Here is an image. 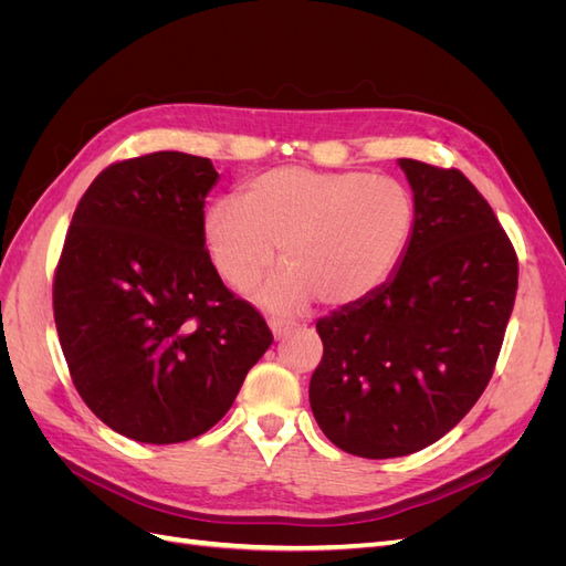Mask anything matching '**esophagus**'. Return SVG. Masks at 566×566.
Returning <instances> with one entry per match:
<instances>
[{"label":"esophagus","instance_id":"esophagus-1","mask_svg":"<svg viewBox=\"0 0 566 566\" xmlns=\"http://www.w3.org/2000/svg\"><path fill=\"white\" fill-rule=\"evenodd\" d=\"M269 325H271V331H273V335H276V337H283V335H287L293 328H297L295 321L281 318V316H271V318H269Z\"/></svg>","mask_w":566,"mask_h":566}]
</instances>
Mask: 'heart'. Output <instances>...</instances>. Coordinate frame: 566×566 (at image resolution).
I'll use <instances>...</instances> for the list:
<instances>
[{
    "label": "heart",
    "instance_id": "b5f03b06",
    "mask_svg": "<svg viewBox=\"0 0 566 566\" xmlns=\"http://www.w3.org/2000/svg\"><path fill=\"white\" fill-rule=\"evenodd\" d=\"M413 229L408 186L361 169H269L241 202L219 200L205 214V243L235 290L260 281L281 248L287 269L262 290L273 310H297L312 295L323 304L370 295L401 262Z\"/></svg>",
    "mask_w": 566,
    "mask_h": 566
}]
</instances>
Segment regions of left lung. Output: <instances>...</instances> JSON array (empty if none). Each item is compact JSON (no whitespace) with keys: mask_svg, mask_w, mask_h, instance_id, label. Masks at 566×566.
Returning <instances> with one entry per match:
<instances>
[{"mask_svg":"<svg viewBox=\"0 0 566 566\" xmlns=\"http://www.w3.org/2000/svg\"><path fill=\"white\" fill-rule=\"evenodd\" d=\"M416 229L397 273L318 318L310 401L323 434L361 458L430 447L482 397L517 295V252L455 167L401 158Z\"/></svg>","mask_w":566,"mask_h":566,"instance_id":"obj_1","label":"left lung"}]
</instances>
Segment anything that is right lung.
<instances>
[{"label": "right lung", "mask_w": 566, "mask_h": 566, "mask_svg": "<svg viewBox=\"0 0 566 566\" xmlns=\"http://www.w3.org/2000/svg\"><path fill=\"white\" fill-rule=\"evenodd\" d=\"M210 158L117 160L80 198L54 271V321L92 413L142 443L214 427L271 347L264 316L205 248Z\"/></svg>", "instance_id": "right-lung-1"}]
</instances>
